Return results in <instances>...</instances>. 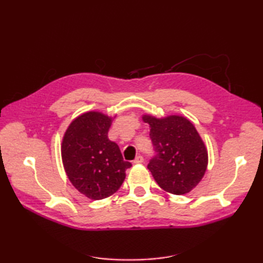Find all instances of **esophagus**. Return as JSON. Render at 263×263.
I'll list each match as a JSON object with an SVG mask.
<instances>
[{"instance_id":"obj_1","label":"esophagus","mask_w":263,"mask_h":263,"mask_svg":"<svg viewBox=\"0 0 263 263\" xmlns=\"http://www.w3.org/2000/svg\"><path fill=\"white\" fill-rule=\"evenodd\" d=\"M133 163H135V164H141V163H143V157H142V156H140V155L137 156L136 159L133 160Z\"/></svg>"}]
</instances>
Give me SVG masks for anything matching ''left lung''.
Wrapping results in <instances>:
<instances>
[{
    "label": "left lung",
    "mask_w": 263,
    "mask_h": 263,
    "mask_svg": "<svg viewBox=\"0 0 263 263\" xmlns=\"http://www.w3.org/2000/svg\"><path fill=\"white\" fill-rule=\"evenodd\" d=\"M157 152L148 165L164 191L182 195L191 192L205 174L208 150L193 123L182 115L156 117L143 114Z\"/></svg>",
    "instance_id": "left-lung-1"
}]
</instances>
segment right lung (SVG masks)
I'll return each mask as SVG.
<instances>
[{"label": "right lung", "mask_w": 263, "mask_h": 263, "mask_svg": "<svg viewBox=\"0 0 263 263\" xmlns=\"http://www.w3.org/2000/svg\"><path fill=\"white\" fill-rule=\"evenodd\" d=\"M113 117L102 111L82 113L70 123L61 143L66 176L78 191L91 200L110 197L122 185L131 163L108 139Z\"/></svg>", "instance_id": "1"}]
</instances>
